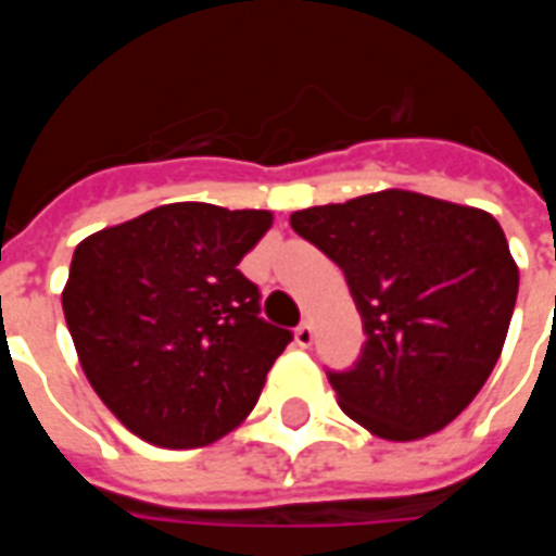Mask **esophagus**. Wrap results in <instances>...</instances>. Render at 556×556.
<instances>
[{"mask_svg":"<svg viewBox=\"0 0 556 556\" xmlns=\"http://www.w3.org/2000/svg\"><path fill=\"white\" fill-rule=\"evenodd\" d=\"M313 339H315L313 321H303V325L294 330V342H298L301 349H309V345H313Z\"/></svg>","mask_w":556,"mask_h":556,"instance_id":"34e87169","label":"esophagus"}]
</instances>
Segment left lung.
Returning a JSON list of instances; mask_svg holds the SVG:
<instances>
[{
    "mask_svg": "<svg viewBox=\"0 0 556 556\" xmlns=\"http://www.w3.org/2000/svg\"><path fill=\"white\" fill-rule=\"evenodd\" d=\"M349 279L366 330L339 408L384 441H419L477 399L501 357L518 265L489 211L381 190L291 214Z\"/></svg>",
    "mask_w": 556,
    "mask_h": 556,
    "instance_id": "obj_1",
    "label": "left lung"
}]
</instances>
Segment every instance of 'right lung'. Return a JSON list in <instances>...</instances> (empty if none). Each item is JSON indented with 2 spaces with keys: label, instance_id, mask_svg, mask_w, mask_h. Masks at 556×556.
I'll list each match as a JSON object with an SVG mask.
<instances>
[{
  "label": "right lung",
  "instance_id": "1",
  "mask_svg": "<svg viewBox=\"0 0 556 556\" xmlns=\"http://www.w3.org/2000/svg\"><path fill=\"white\" fill-rule=\"evenodd\" d=\"M270 226V211L172 202L77 243L62 309L79 366L146 443L207 446L255 408L291 342L238 270Z\"/></svg>",
  "mask_w": 556,
  "mask_h": 556
}]
</instances>
